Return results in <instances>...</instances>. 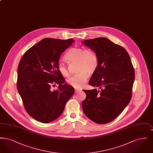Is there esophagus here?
I'll list each match as a JSON object with an SVG mask.
<instances>
[{
	"instance_id": "obj_1",
	"label": "esophagus",
	"mask_w": 153,
	"mask_h": 153,
	"mask_svg": "<svg viewBox=\"0 0 153 153\" xmlns=\"http://www.w3.org/2000/svg\"><path fill=\"white\" fill-rule=\"evenodd\" d=\"M74 91H75V93H78L81 91L80 89H74Z\"/></svg>"
}]
</instances>
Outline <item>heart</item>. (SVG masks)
Wrapping results in <instances>:
<instances>
[{
  "mask_svg": "<svg viewBox=\"0 0 153 153\" xmlns=\"http://www.w3.org/2000/svg\"><path fill=\"white\" fill-rule=\"evenodd\" d=\"M65 58L70 63L78 64L77 72L79 73L67 80L68 84L75 88L83 87L87 81L88 75L94 74L98 67V59L95 53L83 48L70 49L66 53ZM58 70L65 77L70 76L67 66L62 62L58 63Z\"/></svg>",
  "mask_w": 153,
  "mask_h": 153,
  "instance_id": "heart-1",
  "label": "heart"
}]
</instances>
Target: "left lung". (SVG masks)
<instances>
[{"instance_id":"left-lung-1","label":"left lung","mask_w":153,"mask_h":153,"mask_svg":"<svg viewBox=\"0 0 153 153\" xmlns=\"http://www.w3.org/2000/svg\"><path fill=\"white\" fill-rule=\"evenodd\" d=\"M95 52L98 67L89 84L82 108L87 117L97 124L112 121L131 100L135 72L130 56L122 46L108 38L99 37L82 42Z\"/></svg>"}]
</instances>
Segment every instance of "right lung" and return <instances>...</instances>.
I'll list each match as a JSON object with an SVG mask.
<instances>
[{"label": "right lung", "instance_id": "obj_1", "mask_svg": "<svg viewBox=\"0 0 153 153\" xmlns=\"http://www.w3.org/2000/svg\"><path fill=\"white\" fill-rule=\"evenodd\" d=\"M74 42L45 38L25 52L18 68L17 89L25 108L37 121L48 123L63 112L74 88L65 83L58 70L61 54ZM59 85L51 91V85Z\"/></svg>", "mask_w": 153, "mask_h": 153}]
</instances>
